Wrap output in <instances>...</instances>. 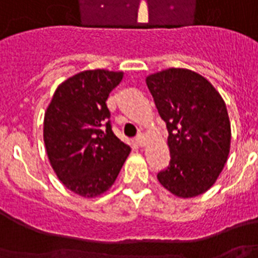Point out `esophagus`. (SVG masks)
Returning <instances> with one entry per match:
<instances>
[{
    "label": "esophagus",
    "mask_w": 258,
    "mask_h": 258,
    "mask_svg": "<svg viewBox=\"0 0 258 258\" xmlns=\"http://www.w3.org/2000/svg\"><path fill=\"white\" fill-rule=\"evenodd\" d=\"M135 142L136 144L139 146V147H143L144 144H146V139H144V135L142 133L138 134V136L135 138Z\"/></svg>",
    "instance_id": "obj_1"
}]
</instances>
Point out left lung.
I'll list each match as a JSON object with an SVG mask.
<instances>
[{
	"mask_svg": "<svg viewBox=\"0 0 258 258\" xmlns=\"http://www.w3.org/2000/svg\"><path fill=\"white\" fill-rule=\"evenodd\" d=\"M168 130L169 165L158 173L177 198H195L212 187L231 148L227 106L211 82L188 69H167L146 78Z\"/></svg>",
	"mask_w": 258,
	"mask_h": 258,
	"instance_id": "8db88e82",
	"label": "left lung"
}]
</instances>
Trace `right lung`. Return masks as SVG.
I'll use <instances>...</instances> for the list:
<instances>
[{
	"label": "right lung",
	"mask_w": 258,
	"mask_h": 258,
	"mask_svg": "<svg viewBox=\"0 0 258 258\" xmlns=\"http://www.w3.org/2000/svg\"><path fill=\"white\" fill-rule=\"evenodd\" d=\"M122 79V71L78 73L56 87L45 112L50 164L64 187L83 198L110 189L131 151L112 133L106 104Z\"/></svg>",
	"instance_id": "obj_1"
}]
</instances>
